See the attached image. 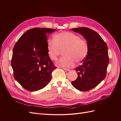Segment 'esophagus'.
Segmentation results:
<instances>
[{"instance_id":"34e87169","label":"esophagus","mask_w":121,"mask_h":121,"mask_svg":"<svg viewBox=\"0 0 121 121\" xmlns=\"http://www.w3.org/2000/svg\"><path fill=\"white\" fill-rule=\"evenodd\" d=\"M63 69L64 70H66V71H69L70 70L69 69H67V68H65V67H63Z\"/></svg>"}]
</instances>
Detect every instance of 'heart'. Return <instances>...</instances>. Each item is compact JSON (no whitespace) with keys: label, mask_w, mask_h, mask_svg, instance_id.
<instances>
[{"label":"heart","mask_w":121,"mask_h":121,"mask_svg":"<svg viewBox=\"0 0 121 121\" xmlns=\"http://www.w3.org/2000/svg\"><path fill=\"white\" fill-rule=\"evenodd\" d=\"M88 51L87 41L77 34L69 32L56 34L53 40L48 44V55L52 60H56L61 52H63L64 56L59 59L56 64L64 67L73 66L75 61L81 62L87 57Z\"/></svg>","instance_id":"b5f03b06"}]
</instances>
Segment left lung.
Returning a JSON list of instances; mask_svg holds the SVG:
<instances>
[{
    "instance_id": "1",
    "label": "left lung",
    "mask_w": 121,
    "mask_h": 121,
    "mask_svg": "<svg viewBox=\"0 0 121 121\" xmlns=\"http://www.w3.org/2000/svg\"><path fill=\"white\" fill-rule=\"evenodd\" d=\"M81 34L87 41L89 51L83 63L75 69L78 78L72 84L78 90L86 91L96 87L106 76L109 63L106 43L95 30L81 27L72 29Z\"/></svg>"
}]
</instances>
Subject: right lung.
I'll use <instances>...</instances> for the list:
<instances>
[{
	"instance_id": "obj_1",
	"label": "right lung",
	"mask_w": 121,
	"mask_h": 121,
	"mask_svg": "<svg viewBox=\"0 0 121 121\" xmlns=\"http://www.w3.org/2000/svg\"><path fill=\"white\" fill-rule=\"evenodd\" d=\"M55 30L45 27L31 29L14 45L11 60L14 77L27 91H37L44 87L57 68L48 56L46 36Z\"/></svg>"
}]
</instances>
